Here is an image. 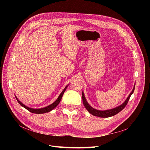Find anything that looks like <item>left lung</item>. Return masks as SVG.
Wrapping results in <instances>:
<instances>
[{
	"label": "left lung",
	"mask_w": 150,
	"mask_h": 150,
	"mask_svg": "<svg viewBox=\"0 0 150 150\" xmlns=\"http://www.w3.org/2000/svg\"><path fill=\"white\" fill-rule=\"evenodd\" d=\"M135 89V86L134 87L132 92H131V93L129 94V96H128V97L127 98V99L125 100V101L124 103L120 105L119 107H117L115 108L112 109H109V110H106V111H99V110H97L96 109H93V108H92L88 103V102L86 101L85 97L84 96L83 92H82V98H83V103L84 104V106H85V108H86V109L89 112V113H91L92 115H95L97 117H103V118H106V117H111L113 115H116L117 114H118L119 112H120L122 110H123L125 107L127 106L128 102L129 100V98L131 97V96L132 94V93L134 92V91Z\"/></svg>",
	"instance_id": "8db88e82"
}]
</instances>
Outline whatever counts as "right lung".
Masks as SVG:
<instances>
[{"mask_svg": "<svg viewBox=\"0 0 150 150\" xmlns=\"http://www.w3.org/2000/svg\"><path fill=\"white\" fill-rule=\"evenodd\" d=\"M67 87V86L64 89V90L62 91V92L61 93V94L59 96V97L57 98V100L55 101L54 103H53L52 104H51L50 105H49L48 106L43 108H41V109H33V108H28V107L26 106L25 105H23V103H22L19 100H18V98L16 97V99H17V100L18 101V103L21 105V106H22L23 108H25L26 109L28 110V111L32 112V113H35V114H44V113L50 112V111H52V109H53L54 108H56L58 106V105L59 103V102H60V101H61V100L62 98V97L63 96V94H64V92L66 90Z\"/></svg>", "mask_w": 150, "mask_h": 150, "instance_id": "obj_1", "label": "right lung"}]
</instances>
